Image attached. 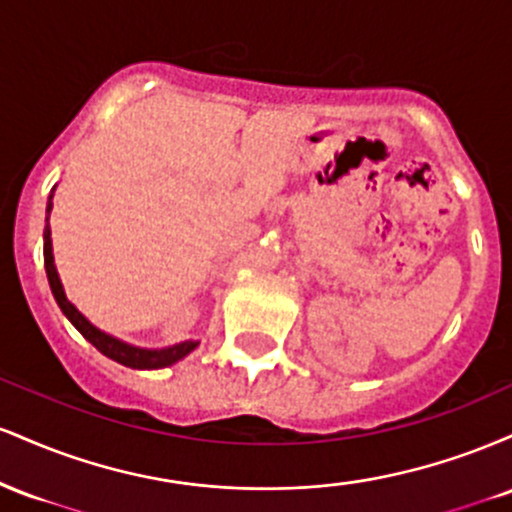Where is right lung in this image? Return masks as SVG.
Here are the masks:
<instances>
[{"mask_svg":"<svg viewBox=\"0 0 512 512\" xmlns=\"http://www.w3.org/2000/svg\"><path fill=\"white\" fill-rule=\"evenodd\" d=\"M52 192H55V190H52ZM50 211H52V195H50V202H48V216H50ZM43 238H45V245H43L45 272H48L52 296H55V301L62 308V313L69 317V322H72L76 330L84 334L88 342L96 346V349L101 351V354H105L108 358H113V361L122 363V366H127V368H166V366H170V363H175V361H180V358H185L192 349H195L197 342H185V344L170 346V349H158V351L137 349V346H129L125 342H120V339H113V337H110V334L96 330V327H93L91 322H88L86 317L81 315L79 310H76L74 305L67 301V296H64V289H62V284H60V276H57L55 262H52L50 226H45Z\"/></svg>","mask_w":512,"mask_h":512,"instance_id":"1","label":"right lung"}]
</instances>
